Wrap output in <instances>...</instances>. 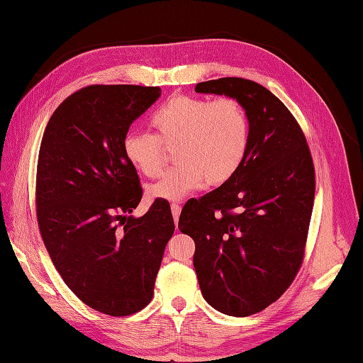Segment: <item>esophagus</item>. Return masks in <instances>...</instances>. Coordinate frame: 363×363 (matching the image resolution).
Returning <instances> with one entry per match:
<instances>
[{
    "label": "esophagus",
    "instance_id": "obj_1",
    "mask_svg": "<svg viewBox=\"0 0 363 363\" xmlns=\"http://www.w3.org/2000/svg\"><path fill=\"white\" fill-rule=\"evenodd\" d=\"M172 213H173V220H174V223L178 224L179 215H181V206H179V204H172Z\"/></svg>",
    "mask_w": 363,
    "mask_h": 363
}]
</instances>
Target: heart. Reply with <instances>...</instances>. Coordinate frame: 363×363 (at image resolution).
Here are the masks:
<instances>
[{"mask_svg":"<svg viewBox=\"0 0 363 363\" xmlns=\"http://www.w3.org/2000/svg\"><path fill=\"white\" fill-rule=\"evenodd\" d=\"M155 136L128 131L122 138V155L134 170L155 178L162 170V143L174 145L176 167L151 184V199L179 201L210 185L232 179L247 155L249 117L240 102L223 97L176 96L151 114Z\"/></svg>","mask_w":363,"mask_h":363,"instance_id":"heart-1","label":"heart"}]
</instances>
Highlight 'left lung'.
Masks as SVG:
<instances>
[{
	"label": "left lung",
	"mask_w": 363,
	"mask_h": 363,
	"mask_svg": "<svg viewBox=\"0 0 363 363\" xmlns=\"http://www.w3.org/2000/svg\"><path fill=\"white\" fill-rule=\"evenodd\" d=\"M195 91L240 102L250 140L240 170L190 199L178 227L195 241L202 297L223 314L247 317L280 298L301 266L315 193L313 157L297 121L264 86L224 77Z\"/></svg>",
	"instance_id": "1"
}]
</instances>
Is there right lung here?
<instances>
[{"mask_svg":"<svg viewBox=\"0 0 363 363\" xmlns=\"http://www.w3.org/2000/svg\"><path fill=\"white\" fill-rule=\"evenodd\" d=\"M161 97V88L92 85L67 97L50 117L37 167V218L58 274L100 313L123 317L153 298L174 223L168 202L136 218L138 172L122 138Z\"/></svg>","mask_w":363,"mask_h":363,"instance_id":"obj_1","label":"right lung"}]
</instances>
